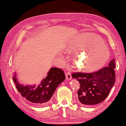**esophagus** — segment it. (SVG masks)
Masks as SVG:
<instances>
[{
  "label": "esophagus",
  "mask_w": 126,
  "mask_h": 126,
  "mask_svg": "<svg viewBox=\"0 0 126 126\" xmlns=\"http://www.w3.org/2000/svg\"><path fill=\"white\" fill-rule=\"evenodd\" d=\"M66 74V79L67 80H70L71 79V73L70 72H66L65 73Z\"/></svg>",
  "instance_id": "esophagus-1"
}]
</instances>
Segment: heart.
Instances as JSON below:
<instances>
[{
  "label": "heart",
  "instance_id": "b5f03b06",
  "mask_svg": "<svg viewBox=\"0 0 126 126\" xmlns=\"http://www.w3.org/2000/svg\"><path fill=\"white\" fill-rule=\"evenodd\" d=\"M69 50L78 52L74 63L77 68L84 71H91L102 66L109 57V52L105 42L97 35L83 34L70 44Z\"/></svg>",
  "mask_w": 126,
  "mask_h": 126
}]
</instances>
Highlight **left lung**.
<instances>
[{
	"instance_id": "1",
	"label": "left lung",
	"mask_w": 126,
	"mask_h": 126,
	"mask_svg": "<svg viewBox=\"0 0 126 126\" xmlns=\"http://www.w3.org/2000/svg\"><path fill=\"white\" fill-rule=\"evenodd\" d=\"M115 60L113 59L108 66L94 73H72L73 78L80 83L78 99L86 105L101 103L107 97L115 81Z\"/></svg>"
}]
</instances>
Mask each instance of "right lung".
<instances>
[{
  "label": "right lung",
  "instance_id": "1",
  "mask_svg": "<svg viewBox=\"0 0 126 126\" xmlns=\"http://www.w3.org/2000/svg\"><path fill=\"white\" fill-rule=\"evenodd\" d=\"M13 77L16 88L22 96L36 105H45L51 99L57 86L65 79V75L61 69L52 67L46 78L38 87L24 86L19 84L16 78Z\"/></svg>",
  "mask_w": 126,
  "mask_h": 126
}]
</instances>
